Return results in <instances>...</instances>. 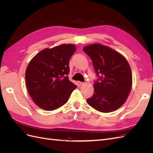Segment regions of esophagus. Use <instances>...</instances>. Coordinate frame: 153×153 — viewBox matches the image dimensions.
I'll return each mask as SVG.
<instances>
[{
    "instance_id": "obj_1",
    "label": "esophagus",
    "mask_w": 153,
    "mask_h": 153,
    "mask_svg": "<svg viewBox=\"0 0 153 153\" xmlns=\"http://www.w3.org/2000/svg\"><path fill=\"white\" fill-rule=\"evenodd\" d=\"M84 82H78V86H81L82 85H84Z\"/></svg>"
}]
</instances>
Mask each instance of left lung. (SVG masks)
I'll list each match as a JSON object with an SVG mask.
<instances>
[{
  "mask_svg": "<svg viewBox=\"0 0 153 153\" xmlns=\"http://www.w3.org/2000/svg\"><path fill=\"white\" fill-rule=\"evenodd\" d=\"M91 57L100 78L87 103L103 113L113 112L125 103L132 87L130 66L122 54L107 46L94 43L83 48ZM100 76H99V75Z\"/></svg>",
  "mask_w": 153,
  "mask_h": 153,
  "instance_id": "obj_1",
  "label": "left lung"
}]
</instances>
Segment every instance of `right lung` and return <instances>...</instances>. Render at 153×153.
Returning a JSON list of instances; mask_svg holds the SVG:
<instances>
[{
  "instance_id": "obj_1",
  "label": "right lung",
  "mask_w": 153,
  "mask_h": 153,
  "mask_svg": "<svg viewBox=\"0 0 153 153\" xmlns=\"http://www.w3.org/2000/svg\"><path fill=\"white\" fill-rule=\"evenodd\" d=\"M76 46L62 44L41 50L31 59L25 71L27 91L34 103L52 111L66 103L76 85L69 80V62Z\"/></svg>"
}]
</instances>
